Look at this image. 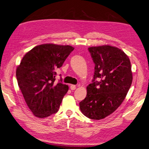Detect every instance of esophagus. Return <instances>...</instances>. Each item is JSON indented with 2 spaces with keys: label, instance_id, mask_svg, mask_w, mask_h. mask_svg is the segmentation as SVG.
<instances>
[{
  "label": "esophagus",
  "instance_id": "esophagus-1",
  "mask_svg": "<svg viewBox=\"0 0 149 149\" xmlns=\"http://www.w3.org/2000/svg\"><path fill=\"white\" fill-rule=\"evenodd\" d=\"M70 89L72 90H75L76 89V86L75 85H70Z\"/></svg>",
  "mask_w": 149,
  "mask_h": 149
}]
</instances>
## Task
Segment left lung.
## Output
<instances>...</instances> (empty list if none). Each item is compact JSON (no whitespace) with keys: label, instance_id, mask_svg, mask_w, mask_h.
<instances>
[{"label":"left lung","instance_id":"8db88e82","mask_svg":"<svg viewBox=\"0 0 149 149\" xmlns=\"http://www.w3.org/2000/svg\"><path fill=\"white\" fill-rule=\"evenodd\" d=\"M88 50L95 64L94 77L79 106L85 116L100 120L112 113L126 98L133 81L131 62L124 51L109 45Z\"/></svg>","mask_w":149,"mask_h":149}]
</instances>
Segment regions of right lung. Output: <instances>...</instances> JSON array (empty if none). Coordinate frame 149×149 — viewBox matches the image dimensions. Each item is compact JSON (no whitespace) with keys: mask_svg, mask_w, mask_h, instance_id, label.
I'll return each instance as SVG.
<instances>
[{"mask_svg":"<svg viewBox=\"0 0 149 149\" xmlns=\"http://www.w3.org/2000/svg\"><path fill=\"white\" fill-rule=\"evenodd\" d=\"M74 49L70 46L44 44L34 47L16 68L18 84L33 115L44 118L56 113L68 86L61 77L55 82L56 70Z\"/></svg>","mask_w":149,"mask_h":149,"instance_id":"1","label":"right lung"}]
</instances>
